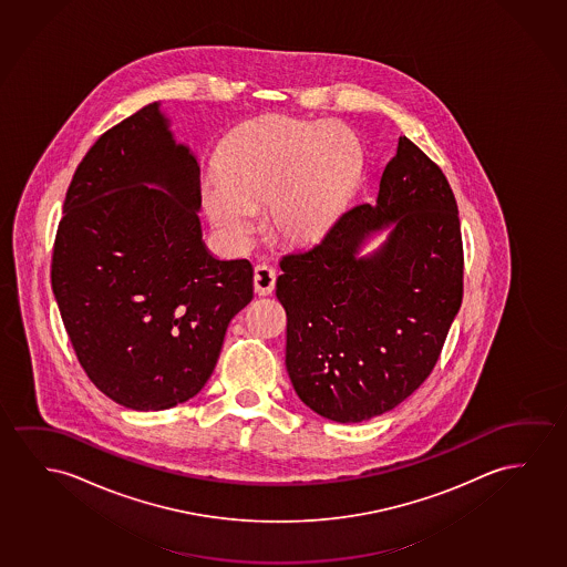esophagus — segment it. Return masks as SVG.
Listing matches in <instances>:
<instances>
[{"label": "esophagus", "instance_id": "1", "mask_svg": "<svg viewBox=\"0 0 567 567\" xmlns=\"http://www.w3.org/2000/svg\"><path fill=\"white\" fill-rule=\"evenodd\" d=\"M275 280H277V275H275V271H272L269 265H265V262L255 265L254 288L257 295H271L272 288H275Z\"/></svg>", "mask_w": 567, "mask_h": 567}]
</instances>
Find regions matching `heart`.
Returning <instances> with one entry per match:
<instances>
[{
	"mask_svg": "<svg viewBox=\"0 0 567 567\" xmlns=\"http://www.w3.org/2000/svg\"><path fill=\"white\" fill-rule=\"evenodd\" d=\"M361 173V144L346 126L265 116L226 140L203 200L230 246L246 244L265 200L275 236L305 244L336 220Z\"/></svg>",
	"mask_w": 567,
	"mask_h": 567,
	"instance_id": "obj_1",
	"label": "heart"
}]
</instances>
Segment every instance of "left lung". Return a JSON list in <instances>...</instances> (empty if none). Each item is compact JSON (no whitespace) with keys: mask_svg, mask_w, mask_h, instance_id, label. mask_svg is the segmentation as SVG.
I'll return each mask as SVG.
<instances>
[{"mask_svg":"<svg viewBox=\"0 0 567 567\" xmlns=\"http://www.w3.org/2000/svg\"><path fill=\"white\" fill-rule=\"evenodd\" d=\"M386 225L388 241L361 258L363 239ZM280 269L298 398L337 423L394 410L435 369L462 305L464 249L449 181L400 136L377 206L347 208L318 244L285 255Z\"/></svg>","mask_w":567,"mask_h":567,"instance_id":"8db88e82","label":"left lung"}]
</instances>
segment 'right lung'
I'll return each instance as SVG.
<instances>
[{"instance_id": "add662e5", "label": "right lung", "mask_w": 567, "mask_h": 567, "mask_svg": "<svg viewBox=\"0 0 567 567\" xmlns=\"http://www.w3.org/2000/svg\"><path fill=\"white\" fill-rule=\"evenodd\" d=\"M198 175L150 103L99 136L68 187L52 290L85 374L131 410L197 395L254 298L251 262L206 251Z\"/></svg>"}]
</instances>
